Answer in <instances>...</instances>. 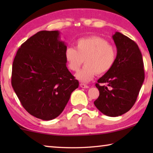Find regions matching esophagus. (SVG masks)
<instances>
[{
    "instance_id": "obj_1",
    "label": "esophagus",
    "mask_w": 153,
    "mask_h": 153,
    "mask_svg": "<svg viewBox=\"0 0 153 153\" xmlns=\"http://www.w3.org/2000/svg\"><path fill=\"white\" fill-rule=\"evenodd\" d=\"M79 86L81 88H88L89 86H88V85L85 84H82V83H81V84H79Z\"/></svg>"
}]
</instances>
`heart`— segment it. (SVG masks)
<instances>
[{"instance_id":"b5f03b06","label":"heart","mask_w":153,"mask_h":153,"mask_svg":"<svg viewBox=\"0 0 153 153\" xmlns=\"http://www.w3.org/2000/svg\"><path fill=\"white\" fill-rule=\"evenodd\" d=\"M116 56L115 48L97 36L79 39L76 49L69 47L65 51V59L71 71H78L84 60L85 66L76 75L84 82H90L97 74L102 75L108 72L115 63Z\"/></svg>"}]
</instances>
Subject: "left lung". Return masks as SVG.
<instances>
[{"label":"left lung","instance_id":"obj_1","mask_svg":"<svg viewBox=\"0 0 153 153\" xmlns=\"http://www.w3.org/2000/svg\"><path fill=\"white\" fill-rule=\"evenodd\" d=\"M112 37L117 47L116 61L96 84L99 97L94 104L104 115L117 117L130 110L136 102L144 79V70L137 44L120 32H116Z\"/></svg>","mask_w":153,"mask_h":153}]
</instances>
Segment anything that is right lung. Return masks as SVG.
I'll return each instance as SVG.
<instances>
[{
    "instance_id": "add662e5",
    "label": "right lung",
    "mask_w": 153,
    "mask_h": 153,
    "mask_svg": "<svg viewBox=\"0 0 153 153\" xmlns=\"http://www.w3.org/2000/svg\"><path fill=\"white\" fill-rule=\"evenodd\" d=\"M59 31H40L21 45L12 67L11 84L24 108L42 120L63 112L79 86L66 66L67 46Z\"/></svg>"
}]
</instances>
